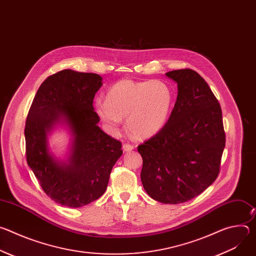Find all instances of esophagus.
I'll list each match as a JSON object with an SVG mask.
<instances>
[{"label":"esophagus","mask_w":256,"mask_h":256,"mask_svg":"<svg viewBox=\"0 0 256 256\" xmlns=\"http://www.w3.org/2000/svg\"><path fill=\"white\" fill-rule=\"evenodd\" d=\"M134 146L132 144H128V142H124V144H122V149H124V152H130V151H132V150H134Z\"/></svg>","instance_id":"obj_1"}]
</instances>
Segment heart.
<instances>
[{
	"mask_svg": "<svg viewBox=\"0 0 256 256\" xmlns=\"http://www.w3.org/2000/svg\"><path fill=\"white\" fill-rule=\"evenodd\" d=\"M173 103V90L163 81L122 80L108 90L106 99H96L95 109L108 128H118L126 118L130 134L149 138L164 128Z\"/></svg>",
	"mask_w": 256,
	"mask_h": 256,
	"instance_id": "obj_1",
	"label": "heart"
}]
</instances>
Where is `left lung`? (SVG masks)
I'll list each match as a JSON object with an SVG mask.
<instances>
[{
	"instance_id": "obj_1",
	"label": "left lung",
	"mask_w": 256,
	"mask_h": 256,
	"mask_svg": "<svg viewBox=\"0 0 256 256\" xmlns=\"http://www.w3.org/2000/svg\"><path fill=\"white\" fill-rule=\"evenodd\" d=\"M166 76L177 99L164 128L138 147L140 180L155 200L177 204L200 194L220 173L226 136L222 109L208 83L190 68Z\"/></svg>"
}]
</instances>
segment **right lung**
Listing matches in <instances>:
<instances>
[{"label":"right lung","mask_w":256,"mask_h":256,"mask_svg":"<svg viewBox=\"0 0 256 256\" xmlns=\"http://www.w3.org/2000/svg\"><path fill=\"white\" fill-rule=\"evenodd\" d=\"M101 81L94 72L60 70L42 82L27 114L28 166L48 196L64 206L79 208L99 198L122 155V142L97 126L93 99ZM62 118L74 136L68 164L54 160L47 148L46 132Z\"/></svg>","instance_id":"right-lung-1"}]
</instances>
